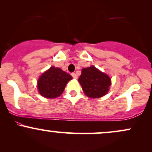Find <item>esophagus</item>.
Returning <instances> with one entry per match:
<instances>
[{
    "label": "esophagus",
    "mask_w": 152,
    "mask_h": 152,
    "mask_svg": "<svg viewBox=\"0 0 152 152\" xmlns=\"http://www.w3.org/2000/svg\"><path fill=\"white\" fill-rule=\"evenodd\" d=\"M71 76H73V78H75V79H76V78H78L77 75H76V74H75V73H72V74H71Z\"/></svg>",
    "instance_id": "esophagus-1"
}]
</instances>
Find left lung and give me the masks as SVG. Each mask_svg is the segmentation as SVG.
<instances>
[{
    "label": "left lung",
    "mask_w": 152,
    "mask_h": 152,
    "mask_svg": "<svg viewBox=\"0 0 152 152\" xmlns=\"http://www.w3.org/2000/svg\"><path fill=\"white\" fill-rule=\"evenodd\" d=\"M78 82L84 94L89 98L104 96L108 93L111 84L109 76L94 66L82 69Z\"/></svg>",
    "instance_id": "8db88e82"
}]
</instances>
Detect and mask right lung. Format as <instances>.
Here are the masks:
<instances>
[{"label":"right lung","instance_id":"right-lung-1","mask_svg":"<svg viewBox=\"0 0 152 152\" xmlns=\"http://www.w3.org/2000/svg\"><path fill=\"white\" fill-rule=\"evenodd\" d=\"M71 79L70 74L59 68L51 66L38 78L37 88L42 96L55 99L61 95L67 83Z\"/></svg>","mask_w":152,"mask_h":152}]
</instances>
